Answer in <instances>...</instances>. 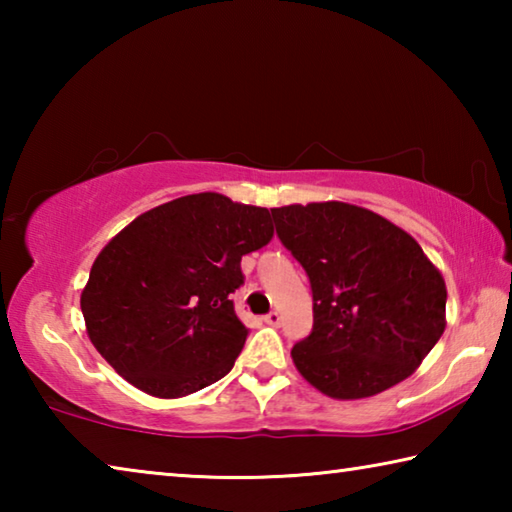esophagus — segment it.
<instances>
[{
    "mask_svg": "<svg viewBox=\"0 0 512 512\" xmlns=\"http://www.w3.org/2000/svg\"><path fill=\"white\" fill-rule=\"evenodd\" d=\"M280 320H282V316H280V311H277V309L268 311V314L264 316V323H268V325H280Z\"/></svg>",
    "mask_w": 512,
    "mask_h": 512,
    "instance_id": "esophagus-1",
    "label": "esophagus"
}]
</instances>
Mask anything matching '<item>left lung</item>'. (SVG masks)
Returning a JSON list of instances; mask_svg holds the SVG:
<instances>
[{
	"instance_id": "left-lung-1",
	"label": "left lung",
	"mask_w": 512,
	"mask_h": 512,
	"mask_svg": "<svg viewBox=\"0 0 512 512\" xmlns=\"http://www.w3.org/2000/svg\"><path fill=\"white\" fill-rule=\"evenodd\" d=\"M282 246L305 268L314 327L293 345L300 375L336 400L400 384L445 332L443 275L384 216L329 201L271 210Z\"/></svg>"
}]
</instances>
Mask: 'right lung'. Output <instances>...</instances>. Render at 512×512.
Wrapping results in <instances>:
<instances>
[{
	"label": "right lung",
	"instance_id": "add662e5",
	"mask_svg": "<svg viewBox=\"0 0 512 512\" xmlns=\"http://www.w3.org/2000/svg\"><path fill=\"white\" fill-rule=\"evenodd\" d=\"M273 237L266 207L192 194L128 223L94 259L81 311L94 348L140 391L183 397L228 375L248 329L241 257Z\"/></svg>",
	"mask_w": 512,
	"mask_h": 512
}]
</instances>
